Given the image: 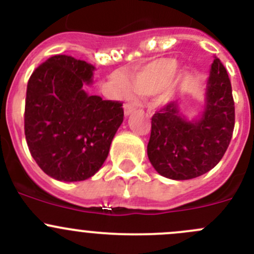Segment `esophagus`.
Instances as JSON below:
<instances>
[{
  "mask_svg": "<svg viewBox=\"0 0 254 254\" xmlns=\"http://www.w3.org/2000/svg\"><path fill=\"white\" fill-rule=\"evenodd\" d=\"M135 110V105L132 104V103H125V105H124V114L127 115H130L131 114L132 112H134Z\"/></svg>",
  "mask_w": 254,
  "mask_h": 254,
  "instance_id": "esophagus-1",
  "label": "esophagus"
}]
</instances>
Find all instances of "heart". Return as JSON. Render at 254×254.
Wrapping results in <instances>:
<instances>
[{
	"mask_svg": "<svg viewBox=\"0 0 254 254\" xmlns=\"http://www.w3.org/2000/svg\"><path fill=\"white\" fill-rule=\"evenodd\" d=\"M177 64L174 58H160L144 68L131 78V87L137 94L152 95L159 92V102L170 100L174 92V78ZM117 85L124 95L130 93V85L125 78H119Z\"/></svg>",
	"mask_w": 254,
	"mask_h": 254,
	"instance_id": "obj_1",
	"label": "heart"
}]
</instances>
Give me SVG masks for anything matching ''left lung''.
<instances>
[{
  "label": "left lung",
  "instance_id": "left-lung-1",
  "mask_svg": "<svg viewBox=\"0 0 254 254\" xmlns=\"http://www.w3.org/2000/svg\"><path fill=\"white\" fill-rule=\"evenodd\" d=\"M202 117L187 122L176 102L151 118L147 156L154 169L172 180H190L220 162L235 129V102L228 73L215 57L211 65Z\"/></svg>",
  "mask_w": 254,
  "mask_h": 254
}]
</instances>
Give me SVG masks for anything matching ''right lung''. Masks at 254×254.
Instances as JSON below:
<instances>
[{"instance_id": "1", "label": "right lung", "mask_w": 254, "mask_h": 254, "mask_svg": "<svg viewBox=\"0 0 254 254\" xmlns=\"http://www.w3.org/2000/svg\"><path fill=\"white\" fill-rule=\"evenodd\" d=\"M94 67L70 56L47 59L29 77L24 135L32 157L48 176L83 181L104 164L124 119L122 102L84 90Z\"/></svg>"}]
</instances>
